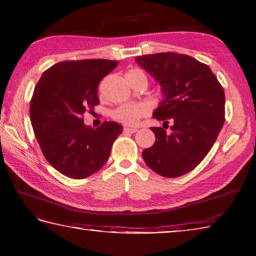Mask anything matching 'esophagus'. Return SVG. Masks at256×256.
Segmentation results:
<instances>
[{"instance_id": "esophagus-1", "label": "esophagus", "mask_w": 256, "mask_h": 256, "mask_svg": "<svg viewBox=\"0 0 256 256\" xmlns=\"http://www.w3.org/2000/svg\"><path fill=\"white\" fill-rule=\"evenodd\" d=\"M124 132H130V134H134V132H137V128H124Z\"/></svg>"}]
</instances>
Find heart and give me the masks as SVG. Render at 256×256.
<instances>
[{"instance_id": "heart-1", "label": "heart", "mask_w": 256, "mask_h": 256, "mask_svg": "<svg viewBox=\"0 0 256 256\" xmlns=\"http://www.w3.org/2000/svg\"><path fill=\"white\" fill-rule=\"evenodd\" d=\"M144 77L146 78V75L143 71L139 69H130L126 72V78L128 82ZM150 113V106L146 102H137V104H124L112 110L110 117L118 124H121L126 126H136L140 119L148 116Z\"/></svg>"}]
</instances>
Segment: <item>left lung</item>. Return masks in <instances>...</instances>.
<instances>
[{
    "mask_svg": "<svg viewBox=\"0 0 256 256\" xmlns=\"http://www.w3.org/2000/svg\"><path fill=\"white\" fill-rule=\"evenodd\" d=\"M162 86L165 96L154 118L174 126L150 128L156 142L142 157L165 178L194 170L214 144L225 122V93L209 66L186 54L163 52L135 58Z\"/></svg>",
    "mask_w": 256,
    "mask_h": 256,
    "instance_id": "obj_1",
    "label": "left lung"
}]
</instances>
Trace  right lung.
<instances>
[{
	"mask_svg": "<svg viewBox=\"0 0 256 256\" xmlns=\"http://www.w3.org/2000/svg\"><path fill=\"white\" fill-rule=\"evenodd\" d=\"M119 62L64 60L42 73L30 102V120L42 152L62 174L80 180L108 161L122 126L104 121L93 128L84 114L99 104L97 88Z\"/></svg>",
	"mask_w": 256,
	"mask_h": 256,
	"instance_id": "obj_1",
	"label": "right lung"
}]
</instances>
